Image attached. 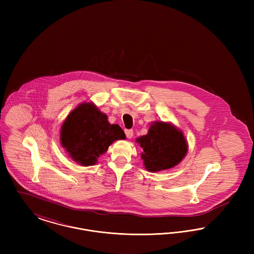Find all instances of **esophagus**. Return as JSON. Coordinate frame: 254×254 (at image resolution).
Returning a JSON list of instances; mask_svg holds the SVG:
<instances>
[{
  "mask_svg": "<svg viewBox=\"0 0 254 254\" xmlns=\"http://www.w3.org/2000/svg\"><path fill=\"white\" fill-rule=\"evenodd\" d=\"M125 133H126V135H127V138H128V139H130V138H132V136H133L132 129H126V130H125Z\"/></svg>",
  "mask_w": 254,
  "mask_h": 254,
  "instance_id": "34e87169",
  "label": "esophagus"
}]
</instances>
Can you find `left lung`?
Wrapping results in <instances>:
<instances>
[{
  "mask_svg": "<svg viewBox=\"0 0 254 254\" xmlns=\"http://www.w3.org/2000/svg\"><path fill=\"white\" fill-rule=\"evenodd\" d=\"M136 142L143 147L141 158L145 169L150 172L177 166L188 152L184 134L170 123L153 122L147 134L139 137Z\"/></svg>",
  "mask_w": 254,
  "mask_h": 254,
  "instance_id": "1",
  "label": "left lung"
}]
</instances>
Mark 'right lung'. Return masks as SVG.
Here are the masks:
<instances>
[{
    "instance_id": "add662e5",
    "label": "right lung",
    "mask_w": 254,
    "mask_h": 254,
    "mask_svg": "<svg viewBox=\"0 0 254 254\" xmlns=\"http://www.w3.org/2000/svg\"><path fill=\"white\" fill-rule=\"evenodd\" d=\"M61 145L74 162L93 166L109 145L126 134L118 125H110L108 116L92 103H83L68 114L61 128Z\"/></svg>"
}]
</instances>
